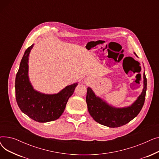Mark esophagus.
Listing matches in <instances>:
<instances>
[{"mask_svg": "<svg viewBox=\"0 0 159 159\" xmlns=\"http://www.w3.org/2000/svg\"><path fill=\"white\" fill-rule=\"evenodd\" d=\"M84 82H85V83H86V84H89V82H90V80H89V79H85V80H84Z\"/></svg>", "mask_w": 159, "mask_h": 159, "instance_id": "34e87169", "label": "esophagus"}]
</instances>
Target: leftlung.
Here are the masks:
<instances>
[{"label":"left lung","instance_id":"1","mask_svg":"<svg viewBox=\"0 0 159 159\" xmlns=\"http://www.w3.org/2000/svg\"><path fill=\"white\" fill-rule=\"evenodd\" d=\"M134 54L137 55L135 53ZM147 79L143 73V89L141 93L130 106L117 107L108 104L97 96L90 87L87 89L86 103L90 115L97 122L109 128H118L126 124L137 116L144 104Z\"/></svg>","mask_w":159,"mask_h":159}]
</instances>
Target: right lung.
Returning a JSON list of instances; mask_svg holds the SVG:
<instances>
[{
  "label": "right lung",
  "mask_w": 159,
  "mask_h": 159,
  "mask_svg": "<svg viewBox=\"0 0 159 159\" xmlns=\"http://www.w3.org/2000/svg\"><path fill=\"white\" fill-rule=\"evenodd\" d=\"M33 46L32 44L25 51L16 75V101L22 113L31 119L39 122H51L62 115L79 82L67 86L53 94H46L35 89L28 75L29 57Z\"/></svg>",
  "instance_id": "obj_1"
}]
</instances>
